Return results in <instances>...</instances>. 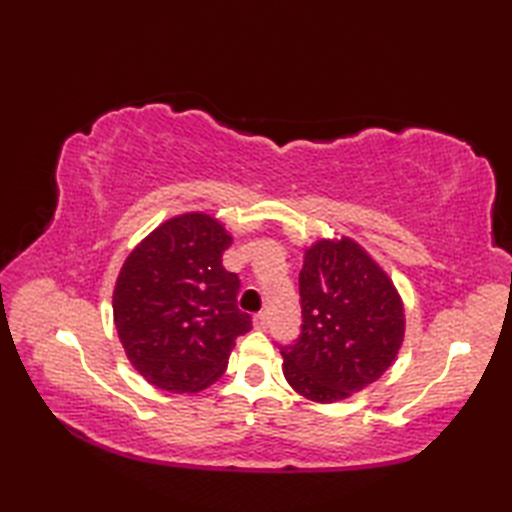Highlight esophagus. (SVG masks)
Segmentation results:
<instances>
[{
	"label": "esophagus",
	"mask_w": 512,
	"mask_h": 512,
	"mask_svg": "<svg viewBox=\"0 0 512 512\" xmlns=\"http://www.w3.org/2000/svg\"><path fill=\"white\" fill-rule=\"evenodd\" d=\"M268 314L266 312H259V314H255V319H253V325H255V330H266L268 328Z\"/></svg>",
	"instance_id": "obj_1"
}]
</instances>
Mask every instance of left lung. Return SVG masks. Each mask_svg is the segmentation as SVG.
Here are the masks:
<instances>
[{"mask_svg":"<svg viewBox=\"0 0 512 512\" xmlns=\"http://www.w3.org/2000/svg\"><path fill=\"white\" fill-rule=\"evenodd\" d=\"M301 334L279 345L297 394L336 402L372 385L396 361L405 308L396 286L354 239H319L299 273Z\"/></svg>","mask_w":512,"mask_h":512,"instance_id":"obj_1","label":"left lung"}]
</instances>
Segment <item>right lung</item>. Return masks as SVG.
I'll use <instances>...</instances> for the list:
<instances>
[{
    "mask_svg": "<svg viewBox=\"0 0 512 512\" xmlns=\"http://www.w3.org/2000/svg\"><path fill=\"white\" fill-rule=\"evenodd\" d=\"M233 237L206 213L162 222L118 273L114 323L147 383L195 394L224 374L237 336L253 325L237 308L239 277L222 266Z\"/></svg>",
    "mask_w": 512,
    "mask_h": 512,
    "instance_id": "right-lung-1",
    "label": "right lung"
}]
</instances>
